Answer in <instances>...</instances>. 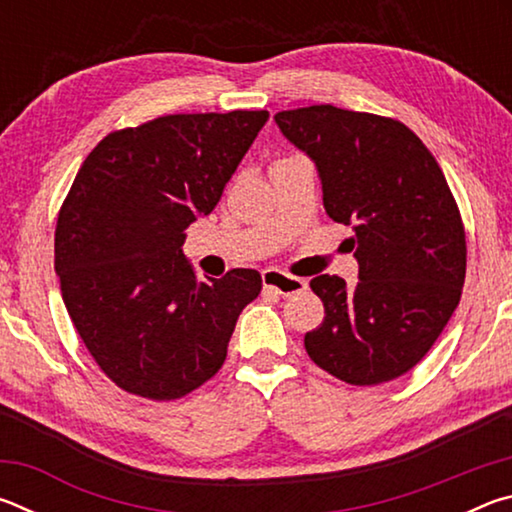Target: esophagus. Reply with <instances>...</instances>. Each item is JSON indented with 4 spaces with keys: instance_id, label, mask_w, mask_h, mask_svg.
<instances>
[{
    "instance_id": "1",
    "label": "esophagus",
    "mask_w": 512,
    "mask_h": 512,
    "mask_svg": "<svg viewBox=\"0 0 512 512\" xmlns=\"http://www.w3.org/2000/svg\"><path fill=\"white\" fill-rule=\"evenodd\" d=\"M262 282H264V289L275 291L277 296H291V293H300L307 289V280L289 275L284 271H277V268H266L262 273Z\"/></svg>"
}]
</instances>
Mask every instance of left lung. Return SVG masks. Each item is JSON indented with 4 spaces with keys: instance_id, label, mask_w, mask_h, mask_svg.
Returning a JSON list of instances; mask_svg holds the SVG:
<instances>
[{
    "instance_id": "1",
    "label": "left lung",
    "mask_w": 512,
    "mask_h": 512,
    "mask_svg": "<svg viewBox=\"0 0 512 512\" xmlns=\"http://www.w3.org/2000/svg\"><path fill=\"white\" fill-rule=\"evenodd\" d=\"M277 126L316 162L329 219L350 225L357 287L309 282L325 318L305 350L329 375L377 386L418 366L458 307L465 225L443 169L409 126L329 103L282 110Z\"/></svg>"
}]
</instances>
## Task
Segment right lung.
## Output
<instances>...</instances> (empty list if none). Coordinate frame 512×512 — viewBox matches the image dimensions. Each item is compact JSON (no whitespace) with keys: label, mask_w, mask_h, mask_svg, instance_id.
I'll return each instance as SVG.
<instances>
[{"label":"right lung","mask_w":512,"mask_h":512,"mask_svg":"<svg viewBox=\"0 0 512 512\" xmlns=\"http://www.w3.org/2000/svg\"><path fill=\"white\" fill-rule=\"evenodd\" d=\"M266 110L164 115L94 146L58 212L54 268L85 348L121 391L180 400L223 366L253 268L201 282L185 230L210 214Z\"/></svg>","instance_id":"1"}]
</instances>
